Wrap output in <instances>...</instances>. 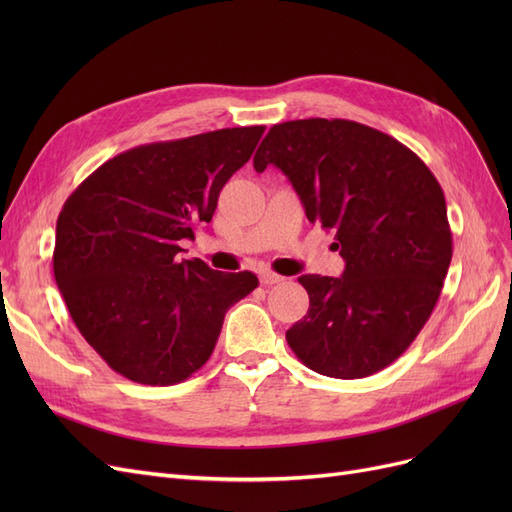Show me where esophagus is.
I'll return each instance as SVG.
<instances>
[{
  "mask_svg": "<svg viewBox=\"0 0 512 512\" xmlns=\"http://www.w3.org/2000/svg\"><path fill=\"white\" fill-rule=\"evenodd\" d=\"M280 282H284L282 275H277V273H273V271H262V273H260V284L275 286V284H280Z\"/></svg>",
  "mask_w": 512,
  "mask_h": 512,
  "instance_id": "1",
  "label": "esophagus"
}]
</instances>
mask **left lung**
Returning <instances> with one entry per match:
<instances>
[{
  "label": "left lung",
  "instance_id": "left-lung-1",
  "mask_svg": "<svg viewBox=\"0 0 512 512\" xmlns=\"http://www.w3.org/2000/svg\"><path fill=\"white\" fill-rule=\"evenodd\" d=\"M269 164L346 260L342 277H299L309 309L286 331L288 346L322 376L376 374L421 333L451 265L438 179L393 136L348 119L277 123L254 156L258 173Z\"/></svg>",
  "mask_w": 512,
  "mask_h": 512
}]
</instances>
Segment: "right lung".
Listing matches in <instances>:
<instances>
[{
    "mask_svg": "<svg viewBox=\"0 0 512 512\" xmlns=\"http://www.w3.org/2000/svg\"><path fill=\"white\" fill-rule=\"evenodd\" d=\"M265 126L138 145L96 168L61 207L53 273L76 329L106 365L149 386L188 380L218 344L230 305L258 277L179 260L211 222L226 181Z\"/></svg>",
    "mask_w": 512,
    "mask_h": 512,
    "instance_id": "1",
    "label": "right lung"
}]
</instances>
